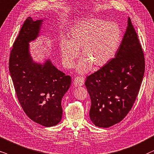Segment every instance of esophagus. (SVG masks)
Segmentation results:
<instances>
[{
	"instance_id": "1",
	"label": "esophagus",
	"mask_w": 154,
	"mask_h": 154,
	"mask_svg": "<svg viewBox=\"0 0 154 154\" xmlns=\"http://www.w3.org/2000/svg\"><path fill=\"white\" fill-rule=\"evenodd\" d=\"M85 77H81V76H78V77H75L74 79V85L75 87H79V86H82L85 83Z\"/></svg>"
}]
</instances>
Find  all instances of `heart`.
<instances>
[{
	"label": "heart",
	"mask_w": 154,
	"mask_h": 154,
	"mask_svg": "<svg viewBox=\"0 0 154 154\" xmlns=\"http://www.w3.org/2000/svg\"><path fill=\"white\" fill-rule=\"evenodd\" d=\"M122 33L119 26L100 18H88L71 29L70 39L63 36L60 50L67 67L74 65L82 50V60L77 66L79 72L97 70L109 63L119 48Z\"/></svg>",
	"instance_id": "obj_1"
}]
</instances>
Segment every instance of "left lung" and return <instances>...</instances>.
Here are the masks:
<instances>
[{"label": "left lung", "mask_w": 154, "mask_h": 154, "mask_svg": "<svg viewBox=\"0 0 154 154\" xmlns=\"http://www.w3.org/2000/svg\"><path fill=\"white\" fill-rule=\"evenodd\" d=\"M145 71L144 54L131 19L119 50L107 65L85 82L95 126L108 128L127 115L138 96Z\"/></svg>", "instance_id": "obj_1"}]
</instances>
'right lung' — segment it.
<instances>
[{"label": "right lung", "instance_id": "obj_1", "mask_svg": "<svg viewBox=\"0 0 154 154\" xmlns=\"http://www.w3.org/2000/svg\"><path fill=\"white\" fill-rule=\"evenodd\" d=\"M42 20L26 19L13 43L9 70L15 93L26 115L35 123L50 127L62 119V99L71 85V77L58 70L50 60L44 65L32 61L29 42L38 36Z\"/></svg>", "mask_w": 154, "mask_h": 154}]
</instances>
